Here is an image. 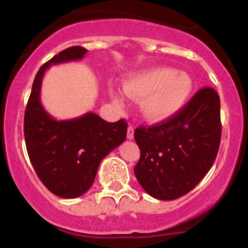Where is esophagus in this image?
I'll use <instances>...</instances> for the list:
<instances>
[{
	"instance_id": "obj_1",
	"label": "esophagus",
	"mask_w": 248,
	"mask_h": 248,
	"mask_svg": "<svg viewBox=\"0 0 248 248\" xmlns=\"http://www.w3.org/2000/svg\"><path fill=\"white\" fill-rule=\"evenodd\" d=\"M126 138H128L129 140H131V139H133V138H134V128H133V126H129V128H128Z\"/></svg>"
}]
</instances>
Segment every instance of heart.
Masks as SVG:
<instances>
[{"instance_id":"b5f03b06","label":"heart","mask_w":248,"mask_h":248,"mask_svg":"<svg viewBox=\"0 0 248 248\" xmlns=\"http://www.w3.org/2000/svg\"><path fill=\"white\" fill-rule=\"evenodd\" d=\"M194 89V80L186 72L171 67H154L131 76L124 83L129 98L140 103V110L146 120L160 123L174 117L185 107ZM114 102L123 105L119 94H113Z\"/></svg>"}]
</instances>
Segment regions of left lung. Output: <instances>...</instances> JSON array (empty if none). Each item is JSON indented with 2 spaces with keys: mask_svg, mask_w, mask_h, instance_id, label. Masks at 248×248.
I'll return each instance as SVG.
<instances>
[{
  "mask_svg": "<svg viewBox=\"0 0 248 248\" xmlns=\"http://www.w3.org/2000/svg\"><path fill=\"white\" fill-rule=\"evenodd\" d=\"M140 159L138 181L150 196L175 200L191 191L207 174L221 140L220 97L200 89L174 117L149 128L135 129Z\"/></svg>",
  "mask_w": 248,
  "mask_h": 248,
  "instance_id": "obj_1",
  "label": "left lung"
}]
</instances>
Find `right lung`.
<instances>
[{"mask_svg": "<svg viewBox=\"0 0 248 248\" xmlns=\"http://www.w3.org/2000/svg\"><path fill=\"white\" fill-rule=\"evenodd\" d=\"M87 49L69 47L39 68L25 113L27 153L39 180L52 194L63 199L82 196L89 190L99 164L125 140L128 124L103 120L94 113L76 119L56 120L41 104V85L52 64L79 61Z\"/></svg>", "mask_w": 248, "mask_h": 248, "instance_id": "add662e5", "label": "right lung"}]
</instances>
